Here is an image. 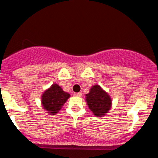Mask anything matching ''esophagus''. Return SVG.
Segmentation results:
<instances>
[{
    "instance_id": "esophagus-1",
    "label": "esophagus",
    "mask_w": 158,
    "mask_h": 158,
    "mask_svg": "<svg viewBox=\"0 0 158 158\" xmlns=\"http://www.w3.org/2000/svg\"><path fill=\"white\" fill-rule=\"evenodd\" d=\"M74 96L75 97H81V93H80V92H79V93H74Z\"/></svg>"
}]
</instances>
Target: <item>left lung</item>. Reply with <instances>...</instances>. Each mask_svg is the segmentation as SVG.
<instances>
[{"label": "left lung", "mask_w": 158, "mask_h": 158, "mask_svg": "<svg viewBox=\"0 0 158 158\" xmlns=\"http://www.w3.org/2000/svg\"><path fill=\"white\" fill-rule=\"evenodd\" d=\"M86 102L90 110L97 117H103L111 107V99L99 85H96L86 94Z\"/></svg>", "instance_id": "8db88e82"}]
</instances>
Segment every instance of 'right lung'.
<instances>
[{
	"instance_id": "add662e5",
	"label": "right lung",
	"mask_w": 158,
	"mask_h": 158,
	"mask_svg": "<svg viewBox=\"0 0 158 158\" xmlns=\"http://www.w3.org/2000/svg\"><path fill=\"white\" fill-rule=\"evenodd\" d=\"M69 97L70 94L64 92L57 84H53L42 94L41 103L49 114L54 115L59 111Z\"/></svg>"
}]
</instances>
